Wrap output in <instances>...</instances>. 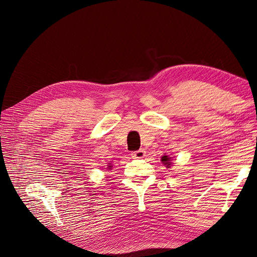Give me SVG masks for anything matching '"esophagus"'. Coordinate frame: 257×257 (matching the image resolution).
Segmentation results:
<instances>
[{
  "label": "esophagus",
  "mask_w": 257,
  "mask_h": 257,
  "mask_svg": "<svg viewBox=\"0 0 257 257\" xmlns=\"http://www.w3.org/2000/svg\"><path fill=\"white\" fill-rule=\"evenodd\" d=\"M131 155H132V158H133V159H143L146 155V151L144 149H141L138 151H134Z\"/></svg>",
  "instance_id": "esophagus-1"
}]
</instances>
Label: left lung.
<instances>
[{
    "instance_id": "obj_1",
    "label": "left lung",
    "mask_w": 257,
    "mask_h": 257,
    "mask_svg": "<svg viewBox=\"0 0 257 257\" xmlns=\"http://www.w3.org/2000/svg\"><path fill=\"white\" fill-rule=\"evenodd\" d=\"M172 158H169L168 155H163L162 157V163L164 164L166 167H170V165H172V160H170Z\"/></svg>"
}]
</instances>
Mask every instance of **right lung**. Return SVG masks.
Listing matches in <instances>:
<instances>
[{"label":"right lung","mask_w":257,"mask_h":257,"mask_svg":"<svg viewBox=\"0 0 257 257\" xmlns=\"http://www.w3.org/2000/svg\"><path fill=\"white\" fill-rule=\"evenodd\" d=\"M108 167H109V168H110V167H111V166H109V165H108Z\"/></svg>","instance_id":"obj_1"}]
</instances>
